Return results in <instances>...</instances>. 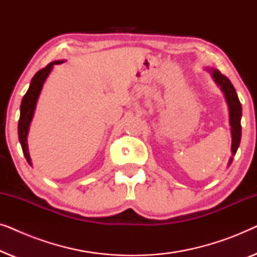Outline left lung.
<instances>
[{"instance_id":"obj_1","label":"left lung","mask_w":257,"mask_h":257,"mask_svg":"<svg viewBox=\"0 0 257 257\" xmlns=\"http://www.w3.org/2000/svg\"><path fill=\"white\" fill-rule=\"evenodd\" d=\"M212 75L215 82L219 84L221 90L223 91L224 97L227 99L228 107H229V121L231 126V152L236 153L241 140V117H242V106L238 100L237 93L235 87L228 77L222 75L219 70L212 69ZM231 163V160H230ZM229 163V164H230Z\"/></svg>"}]
</instances>
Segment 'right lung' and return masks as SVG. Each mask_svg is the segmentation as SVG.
<instances>
[{
    "mask_svg": "<svg viewBox=\"0 0 257 257\" xmlns=\"http://www.w3.org/2000/svg\"><path fill=\"white\" fill-rule=\"evenodd\" d=\"M61 63H63V61H55V62L49 63L45 68L41 69L40 71L35 73L33 79H31L29 89H28L27 93L24 94L22 103H21V115L19 120V139H20L21 146H22L24 157H26V159L29 164L31 163H30L29 152H28L27 136H28V131H29V125L31 122V119H33L35 107H36L37 98L40 96V92L42 90V86H43L44 80L47 79L48 75L50 73L52 66L61 64Z\"/></svg>",
    "mask_w": 257,
    "mask_h": 257,
    "instance_id": "add662e5",
    "label": "right lung"
}]
</instances>
